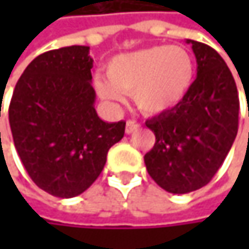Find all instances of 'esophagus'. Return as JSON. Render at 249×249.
<instances>
[{
    "label": "esophagus",
    "instance_id": "esophagus-1",
    "mask_svg": "<svg viewBox=\"0 0 249 249\" xmlns=\"http://www.w3.org/2000/svg\"><path fill=\"white\" fill-rule=\"evenodd\" d=\"M138 129H140V124L138 123H135V121H126V125H125V132L126 134H134Z\"/></svg>",
    "mask_w": 249,
    "mask_h": 249
}]
</instances>
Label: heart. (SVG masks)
I'll return each mask as SVG.
<instances>
[{"label": "heart", "mask_w": 249, "mask_h": 249, "mask_svg": "<svg viewBox=\"0 0 249 249\" xmlns=\"http://www.w3.org/2000/svg\"><path fill=\"white\" fill-rule=\"evenodd\" d=\"M105 75L93 77L96 95L120 105L132 93L135 105L148 115L172 111L183 102L195 82L196 68L190 53L176 46H151L121 53L108 60Z\"/></svg>", "instance_id": "obj_1"}]
</instances>
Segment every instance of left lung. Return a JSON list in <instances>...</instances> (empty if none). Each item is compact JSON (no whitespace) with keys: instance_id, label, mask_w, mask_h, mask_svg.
Wrapping results in <instances>:
<instances>
[{"instance_id":"left-lung-1","label":"left lung","mask_w":249,"mask_h":249,"mask_svg":"<svg viewBox=\"0 0 249 249\" xmlns=\"http://www.w3.org/2000/svg\"><path fill=\"white\" fill-rule=\"evenodd\" d=\"M196 56L190 92L169 112L145 125L156 144L144 156L153 180L166 192L184 195L206 186L226 159L236 132L239 98L221 54L208 44L186 40Z\"/></svg>"}]
</instances>
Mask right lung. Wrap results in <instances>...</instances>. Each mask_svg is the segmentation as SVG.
Wrapping results in <instances>:
<instances>
[{"instance_id":"right-lung-1","label":"right lung","mask_w":249,"mask_h":249,"mask_svg":"<svg viewBox=\"0 0 249 249\" xmlns=\"http://www.w3.org/2000/svg\"><path fill=\"white\" fill-rule=\"evenodd\" d=\"M93 60L88 46L37 56L18 79L8 120L31 180L56 197H75L101 174L125 123H105L95 109Z\"/></svg>"}]
</instances>
